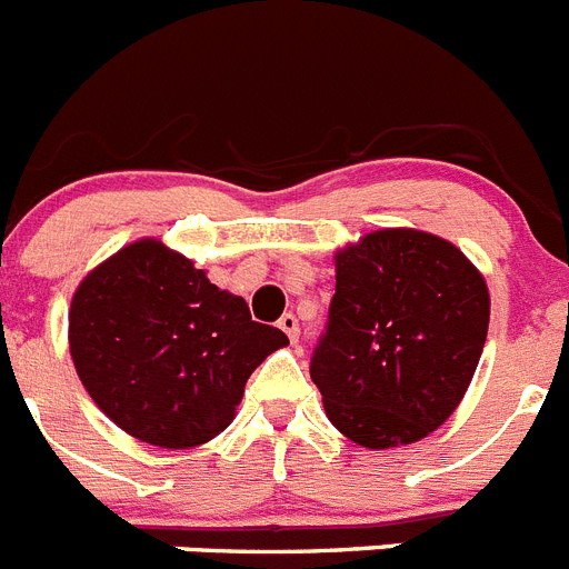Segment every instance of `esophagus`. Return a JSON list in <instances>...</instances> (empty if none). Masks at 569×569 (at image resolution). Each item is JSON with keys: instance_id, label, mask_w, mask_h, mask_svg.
<instances>
[{"instance_id": "esophagus-1", "label": "esophagus", "mask_w": 569, "mask_h": 569, "mask_svg": "<svg viewBox=\"0 0 569 569\" xmlns=\"http://www.w3.org/2000/svg\"><path fill=\"white\" fill-rule=\"evenodd\" d=\"M279 328L284 330V336H288V339L293 341V345H296V341H299V319H296L293 313H284V316H281V319H279Z\"/></svg>"}]
</instances>
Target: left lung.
Returning a JSON list of instances; mask_svg holds the SVG:
<instances>
[{
    "label": "left lung",
    "mask_w": 569,
    "mask_h": 569,
    "mask_svg": "<svg viewBox=\"0 0 569 569\" xmlns=\"http://www.w3.org/2000/svg\"><path fill=\"white\" fill-rule=\"evenodd\" d=\"M487 321L485 279L450 241L367 233L336 256L328 325L310 356L328 419L370 450L425 439L465 396Z\"/></svg>",
    "instance_id": "8db88e82"
}]
</instances>
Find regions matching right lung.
Returning a JSON list of instances; mask_svg holds the SVG:
<instances>
[{
	"instance_id": "add662e5",
	"label": "right lung",
	"mask_w": 569,
	"mask_h": 569,
	"mask_svg": "<svg viewBox=\"0 0 569 569\" xmlns=\"http://www.w3.org/2000/svg\"><path fill=\"white\" fill-rule=\"evenodd\" d=\"M70 356L90 399L133 439L184 450L233 421L244 381L288 345L248 301L162 241L99 264L70 301Z\"/></svg>"
}]
</instances>
